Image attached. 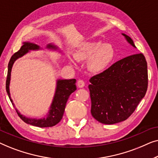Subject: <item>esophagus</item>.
Wrapping results in <instances>:
<instances>
[{"instance_id": "esophagus-1", "label": "esophagus", "mask_w": 158, "mask_h": 158, "mask_svg": "<svg viewBox=\"0 0 158 158\" xmlns=\"http://www.w3.org/2000/svg\"><path fill=\"white\" fill-rule=\"evenodd\" d=\"M77 83V86H78L79 88H83L84 86H85V83H84V81H82V80H79Z\"/></svg>"}]
</instances>
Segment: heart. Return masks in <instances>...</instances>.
Here are the masks:
<instances>
[{
  "mask_svg": "<svg viewBox=\"0 0 158 158\" xmlns=\"http://www.w3.org/2000/svg\"><path fill=\"white\" fill-rule=\"evenodd\" d=\"M115 57V50L111 44L101 42L85 43L75 52V58L80 61H88V68L93 72H102L109 68ZM74 63V60L70 59Z\"/></svg>",
  "mask_w": 158,
  "mask_h": 158,
  "instance_id": "heart-1",
  "label": "heart"
}]
</instances>
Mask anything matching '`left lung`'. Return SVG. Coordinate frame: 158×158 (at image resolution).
<instances>
[{"label":"left lung","instance_id":"1","mask_svg":"<svg viewBox=\"0 0 158 158\" xmlns=\"http://www.w3.org/2000/svg\"><path fill=\"white\" fill-rule=\"evenodd\" d=\"M136 48L133 40L122 34ZM92 116L104 124L126 120L135 111L148 89V64L143 54L123 58L90 79Z\"/></svg>","mask_w":158,"mask_h":158}]
</instances>
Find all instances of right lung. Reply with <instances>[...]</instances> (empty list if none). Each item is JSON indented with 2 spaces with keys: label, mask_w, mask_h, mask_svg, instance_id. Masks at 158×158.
<instances>
[{
  "label": "right lung",
  "mask_w": 158,
  "mask_h": 158,
  "mask_svg": "<svg viewBox=\"0 0 158 158\" xmlns=\"http://www.w3.org/2000/svg\"><path fill=\"white\" fill-rule=\"evenodd\" d=\"M41 47L39 45L34 44V43L31 42H24L21 49L14 53L10 57L8 65V75L7 79H6V92L8 97H9L10 102L12 103L14 107L15 105L13 100L10 98V73H11V70L13 64L14 62L17 59L23 57V55L29 52L31 50H39ZM47 49H52V50H58L59 48L55 44H47ZM76 80L75 79H70V80H57V86H56V90L52 102L49 107V110L47 113L46 117L42 118H28L27 116H23L16 109V111L18 114L19 117L22 119L25 123L28 124L33 125V126L38 127H53L58 124L62 119V116L64 114V109H65L66 103L68 100L69 96L76 90Z\"/></svg>",
  "instance_id": "1"
}]
</instances>
